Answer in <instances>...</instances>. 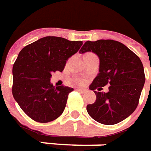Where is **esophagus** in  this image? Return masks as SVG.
<instances>
[{
  "instance_id": "obj_1",
  "label": "esophagus",
  "mask_w": 151,
  "mask_h": 151,
  "mask_svg": "<svg viewBox=\"0 0 151 151\" xmlns=\"http://www.w3.org/2000/svg\"><path fill=\"white\" fill-rule=\"evenodd\" d=\"M76 90L79 91L80 93H87V90H86V89H82V88H76Z\"/></svg>"
}]
</instances>
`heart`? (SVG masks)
Wrapping results in <instances>:
<instances>
[{"label": "heart", "instance_id": "b5f03b06", "mask_svg": "<svg viewBox=\"0 0 151 151\" xmlns=\"http://www.w3.org/2000/svg\"><path fill=\"white\" fill-rule=\"evenodd\" d=\"M78 82H79V83H83V81H78Z\"/></svg>", "mask_w": 151, "mask_h": 151}]
</instances>
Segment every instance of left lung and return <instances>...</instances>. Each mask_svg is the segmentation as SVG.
I'll use <instances>...</instances> for the list:
<instances>
[{
    "instance_id": "1",
    "label": "left lung",
    "mask_w": 151,
    "mask_h": 151,
    "mask_svg": "<svg viewBox=\"0 0 151 151\" xmlns=\"http://www.w3.org/2000/svg\"><path fill=\"white\" fill-rule=\"evenodd\" d=\"M92 52L99 58V72L89 86L96 101L87 106L92 118L102 124H118L132 115L138 105L145 84L141 59L124 44L113 40H88L80 53ZM110 85L107 93L95 90Z\"/></svg>"
}]
</instances>
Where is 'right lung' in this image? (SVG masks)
<instances>
[{"label": "right lung", "mask_w": 151, "mask_h": 151, "mask_svg": "<svg viewBox=\"0 0 151 151\" xmlns=\"http://www.w3.org/2000/svg\"><path fill=\"white\" fill-rule=\"evenodd\" d=\"M82 45V41L45 36L20 51L13 67V96L33 120L47 123L63 114L73 88L55 87L50 79L53 72L63 70L68 58Z\"/></svg>", "instance_id": "obj_1"}]
</instances>
